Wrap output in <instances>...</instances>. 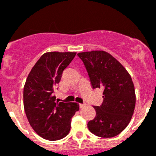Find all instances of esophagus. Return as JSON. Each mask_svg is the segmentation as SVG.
I'll return each instance as SVG.
<instances>
[{"label": "esophagus", "instance_id": "obj_1", "mask_svg": "<svg viewBox=\"0 0 156 156\" xmlns=\"http://www.w3.org/2000/svg\"><path fill=\"white\" fill-rule=\"evenodd\" d=\"M85 106H86V104H85V103H83V104H80V108H83V107H85Z\"/></svg>", "mask_w": 156, "mask_h": 156}]
</instances>
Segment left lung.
Instances as JSON below:
<instances>
[{
	"label": "left lung",
	"instance_id": "8db88e82",
	"mask_svg": "<svg viewBox=\"0 0 156 156\" xmlns=\"http://www.w3.org/2000/svg\"><path fill=\"white\" fill-rule=\"evenodd\" d=\"M84 64L92 87L102 88L103 102L94 106V119L87 127L100 137H115L127 126L136 102L134 86L126 69L104 51L77 54Z\"/></svg>",
	"mask_w": 156,
	"mask_h": 156
}]
</instances>
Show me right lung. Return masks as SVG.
I'll return each instance as SVG.
<instances>
[{
    "label": "right lung",
    "instance_id": "add662e5",
    "mask_svg": "<svg viewBox=\"0 0 156 156\" xmlns=\"http://www.w3.org/2000/svg\"><path fill=\"white\" fill-rule=\"evenodd\" d=\"M76 52H48L37 62L23 90L26 115L34 131L43 138L58 140L69 134L71 118L79 110L76 102H58L54 94L65 69Z\"/></svg>",
    "mask_w": 156,
    "mask_h": 156
}]
</instances>
